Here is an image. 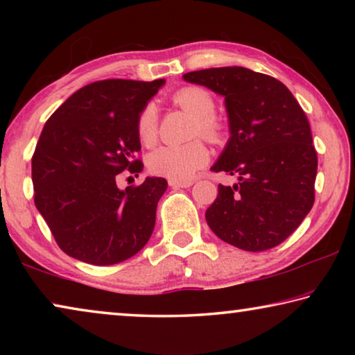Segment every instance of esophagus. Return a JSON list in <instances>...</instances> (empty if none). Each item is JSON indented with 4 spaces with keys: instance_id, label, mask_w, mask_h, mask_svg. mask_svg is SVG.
I'll return each mask as SVG.
<instances>
[{
    "instance_id": "obj_1",
    "label": "esophagus",
    "mask_w": 355,
    "mask_h": 355,
    "mask_svg": "<svg viewBox=\"0 0 355 355\" xmlns=\"http://www.w3.org/2000/svg\"><path fill=\"white\" fill-rule=\"evenodd\" d=\"M171 188H189L192 182H182V180H169Z\"/></svg>"
}]
</instances>
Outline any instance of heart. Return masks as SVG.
<instances>
[{
	"instance_id": "obj_1",
	"label": "heart",
	"mask_w": 355,
	"mask_h": 355,
	"mask_svg": "<svg viewBox=\"0 0 355 355\" xmlns=\"http://www.w3.org/2000/svg\"><path fill=\"white\" fill-rule=\"evenodd\" d=\"M173 105L196 119L194 135L208 141H218L222 135L220 125L211 117L216 110L214 100L200 87H183L173 94ZM137 136L142 144L152 146L158 137V112L153 105H147L137 117ZM209 159L207 147L200 141L186 146H163L148 155L147 166L155 175L169 180H189Z\"/></svg>"
}]
</instances>
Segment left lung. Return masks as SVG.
<instances>
[{"label":"left lung","instance_id":"obj_1","mask_svg":"<svg viewBox=\"0 0 355 355\" xmlns=\"http://www.w3.org/2000/svg\"><path fill=\"white\" fill-rule=\"evenodd\" d=\"M183 80L224 97L230 137L214 172L219 184L205 219L222 241L249 252L272 249L291 235L315 202L316 150L307 116L284 83L245 67L189 71Z\"/></svg>","mask_w":355,"mask_h":355}]
</instances>
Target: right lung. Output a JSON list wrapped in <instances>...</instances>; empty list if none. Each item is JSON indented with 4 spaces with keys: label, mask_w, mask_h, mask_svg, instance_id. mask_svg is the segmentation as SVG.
I'll return each mask as SVG.
<instances>
[{
    "label": "right lung",
    "mask_w": 355,
    "mask_h": 355,
    "mask_svg": "<svg viewBox=\"0 0 355 355\" xmlns=\"http://www.w3.org/2000/svg\"><path fill=\"white\" fill-rule=\"evenodd\" d=\"M105 80L81 87L46 120L33 156L34 203L65 254L95 266L136 255L152 236L161 177L119 189L116 178L141 150L137 117L164 86Z\"/></svg>",
    "instance_id": "1"
}]
</instances>
